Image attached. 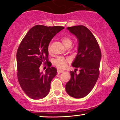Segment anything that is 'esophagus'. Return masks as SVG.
<instances>
[{
  "label": "esophagus",
  "mask_w": 120,
  "mask_h": 120,
  "mask_svg": "<svg viewBox=\"0 0 120 120\" xmlns=\"http://www.w3.org/2000/svg\"><path fill=\"white\" fill-rule=\"evenodd\" d=\"M63 72H64V70H60V69H57V73H58V74H60V73H63Z\"/></svg>",
  "instance_id": "esophagus-1"
}]
</instances>
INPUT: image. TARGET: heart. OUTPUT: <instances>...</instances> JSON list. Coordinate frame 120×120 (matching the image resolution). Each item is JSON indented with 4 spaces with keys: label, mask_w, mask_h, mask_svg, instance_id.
I'll list each match as a JSON object with an SVG mask.
<instances>
[{
    "label": "heart",
    "mask_w": 120,
    "mask_h": 120,
    "mask_svg": "<svg viewBox=\"0 0 120 120\" xmlns=\"http://www.w3.org/2000/svg\"><path fill=\"white\" fill-rule=\"evenodd\" d=\"M61 41L66 47L71 46L72 45V44H73V41H72L71 39L68 37L65 36L62 37ZM47 50H48V52L49 53L51 52V46H49ZM69 61L70 60H69V59L65 58V57H63V56H59V57H57V58L55 59L54 63L55 65L57 68H58L64 69L68 65V64L69 63Z\"/></svg>",
    "instance_id": "heart-1"
}]
</instances>
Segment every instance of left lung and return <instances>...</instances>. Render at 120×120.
<instances>
[{
	"instance_id": "8db88e82",
	"label": "left lung",
	"mask_w": 120,
	"mask_h": 120,
	"mask_svg": "<svg viewBox=\"0 0 120 120\" xmlns=\"http://www.w3.org/2000/svg\"><path fill=\"white\" fill-rule=\"evenodd\" d=\"M67 30L78 41V53L71 65L80 70L79 74L70 72L71 78L66 84L65 89L72 97L81 98L90 93L97 81L101 52L95 37L86 27L75 26Z\"/></svg>"
}]
</instances>
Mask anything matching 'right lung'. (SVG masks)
<instances>
[{"label": "right lung", "instance_id": "1", "mask_svg": "<svg viewBox=\"0 0 120 120\" xmlns=\"http://www.w3.org/2000/svg\"><path fill=\"white\" fill-rule=\"evenodd\" d=\"M64 28L36 25L29 30L19 46L16 56L18 80L24 93L32 99L43 98L50 92L57 70L50 67L47 49L53 37ZM46 62L49 67L44 74L39 71V66Z\"/></svg>", "mask_w": 120, "mask_h": 120}]
</instances>
